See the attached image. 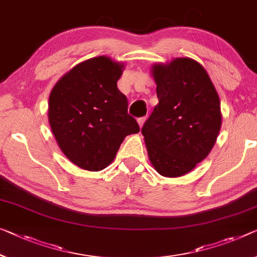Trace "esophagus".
<instances>
[{"mask_svg":"<svg viewBox=\"0 0 257 257\" xmlns=\"http://www.w3.org/2000/svg\"><path fill=\"white\" fill-rule=\"evenodd\" d=\"M145 121H146V117H140V118H138V123H139V126H140V127H142V126H144Z\"/></svg>","mask_w":257,"mask_h":257,"instance_id":"34e87169","label":"esophagus"}]
</instances>
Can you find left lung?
Returning a JSON list of instances; mask_svg holds the SVG:
<instances>
[{
  "instance_id": "8db88e82",
  "label": "left lung",
  "mask_w": 257,
  "mask_h": 257,
  "mask_svg": "<svg viewBox=\"0 0 257 257\" xmlns=\"http://www.w3.org/2000/svg\"><path fill=\"white\" fill-rule=\"evenodd\" d=\"M159 103L141 128L153 167L179 177L214 147L222 115L218 94L207 71L191 58L154 65Z\"/></svg>"
}]
</instances>
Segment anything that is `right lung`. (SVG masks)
I'll list each match as a JSON object with an SVG mask.
<instances>
[{
    "mask_svg": "<svg viewBox=\"0 0 257 257\" xmlns=\"http://www.w3.org/2000/svg\"><path fill=\"white\" fill-rule=\"evenodd\" d=\"M123 65L100 56L78 64L55 85L49 124L68 159L100 171L113 161L124 138L140 131L128 115L127 97L117 87Z\"/></svg>",
    "mask_w": 257,
    "mask_h": 257,
    "instance_id": "right-lung-1",
    "label": "right lung"
}]
</instances>
